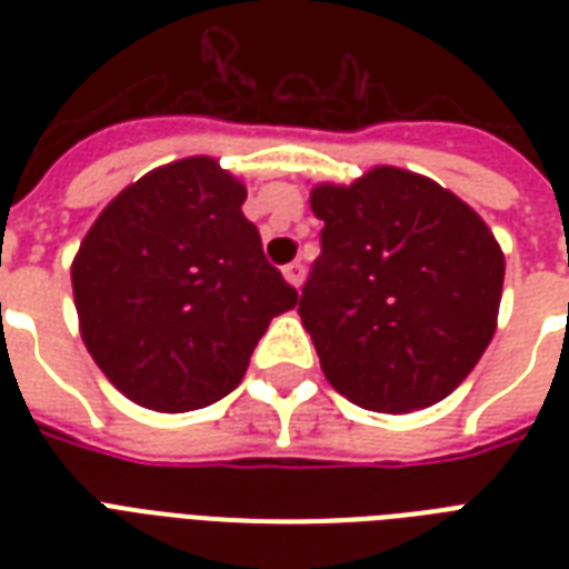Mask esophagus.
Segmentation results:
<instances>
[{
  "label": "esophagus",
  "instance_id": "1",
  "mask_svg": "<svg viewBox=\"0 0 569 569\" xmlns=\"http://www.w3.org/2000/svg\"><path fill=\"white\" fill-rule=\"evenodd\" d=\"M283 277H286V283H292L295 289L303 283V266L295 259V262H289V266H283Z\"/></svg>",
  "mask_w": 569,
  "mask_h": 569
}]
</instances>
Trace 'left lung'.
I'll return each mask as SVG.
<instances>
[{
    "label": "left lung",
    "mask_w": 569,
    "mask_h": 569,
    "mask_svg": "<svg viewBox=\"0 0 569 569\" xmlns=\"http://www.w3.org/2000/svg\"><path fill=\"white\" fill-rule=\"evenodd\" d=\"M321 253L298 312L348 401L410 413L449 396L490 346L505 257L478 212L428 177L372 168L310 194Z\"/></svg>",
    "instance_id": "1"
}]
</instances>
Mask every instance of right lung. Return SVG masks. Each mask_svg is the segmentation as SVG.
Instances as JSON below:
<instances>
[{"label":"right lung","mask_w":569,"mask_h":569,"mask_svg":"<svg viewBox=\"0 0 569 569\" xmlns=\"http://www.w3.org/2000/svg\"><path fill=\"white\" fill-rule=\"evenodd\" d=\"M244 197L214 159L191 156L120 191L79 244L70 277L84 346L136 405L186 413L223 398L268 321L298 303Z\"/></svg>","instance_id":"right-lung-1"}]
</instances>
